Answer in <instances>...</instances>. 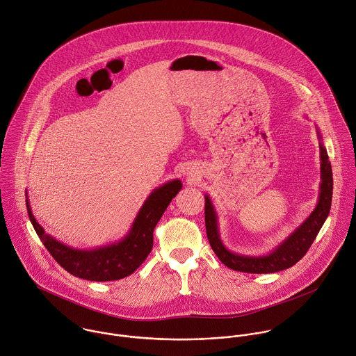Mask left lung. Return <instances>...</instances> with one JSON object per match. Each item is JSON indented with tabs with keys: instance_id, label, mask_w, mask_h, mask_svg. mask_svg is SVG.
Instances as JSON below:
<instances>
[{
	"instance_id": "obj_1",
	"label": "left lung",
	"mask_w": 356,
	"mask_h": 356,
	"mask_svg": "<svg viewBox=\"0 0 356 356\" xmlns=\"http://www.w3.org/2000/svg\"><path fill=\"white\" fill-rule=\"evenodd\" d=\"M321 159H322V186H321V198L319 202L312 212V215L301 225L282 245L277 247L276 251L266 257H243L236 255L227 251L218 232V222L211 200L205 197V227L209 244L213 252L218 255L220 262L227 268L244 272V273H275L294 266L302 257L308 252L312 243L315 241L319 230L322 229L332 207L333 198V170L332 163L329 161L327 151L323 145H321Z\"/></svg>"
}]
</instances>
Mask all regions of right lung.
I'll return each mask as SVG.
<instances>
[{
  "mask_svg": "<svg viewBox=\"0 0 356 356\" xmlns=\"http://www.w3.org/2000/svg\"><path fill=\"white\" fill-rule=\"evenodd\" d=\"M181 190V181L173 180L156 188L143 205L133 227L119 244L94 251H79L58 243L45 234L35 222L29 201L26 200L30 222L52 258L70 275L90 282H112L131 275L152 250L154 229L170 201Z\"/></svg>",
  "mask_w": 356,
  "mask_h": 356,
  "instance_id": "1",
  "label": "right lung"
}]
</instances>
